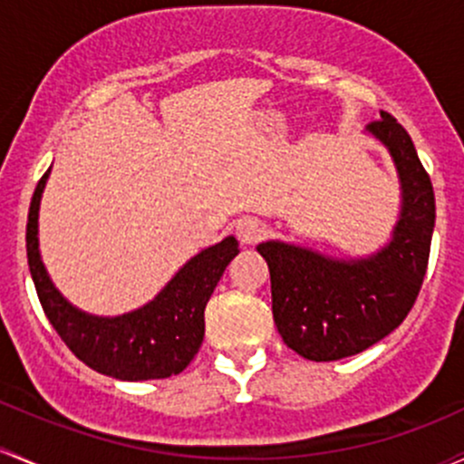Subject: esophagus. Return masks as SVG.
<instances>
[{
  "label": "esophagus",
  "instance_id": "1",
  "mask_svg": "<svg viewBox=\"0 0 464 464\" xmlns=\"http://www.w3.org/2000/svg\"><path fill=\"white\" fill-rule=\"evenodd\" d=\"M264 224L259 220H253V218H244L236 224V236L242 244H256L264 237Z\"/></svg>",
  "mask_w": 464,
  "mask_h": 464
}]
</instances>
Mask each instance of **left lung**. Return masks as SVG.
Here are the masks:
<instances>
[{"instance_id":"1","label":"left lung","mask_w":464,"mask_h":464,"mask_svg":"<svg viewBox=\"0 0 464 464\" xmlns=\"http://www.w3.org/2000/svg\"><path fill=\"white\" fill-rule=\"evenodd\" d=\"M368 131L388 147L399 171L403 202L392 240L361 259L277 240L257 246L271 271L275 325L284 343L310 361H339L388 337L414 306L427 271L436 222L430 174L388 111Z\"/></svg>"}]
</instances>
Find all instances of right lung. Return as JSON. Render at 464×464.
<instances>
[{"label":"right lung","mask_w":464,"mask_h":464,"mask_svg":"<svg viewBox=\"0 0 464 464\" xmlns=\"http://www.w3.org/2000/svg\"><path fill=\"white\" fill-rule=\"evenodd\" d=\"M50 169L33 193L25 227L28 266L39 302L72 353L101 374L121 381L167 379L191 363L205 339V308L224 268L240 253L233 236L191 257L150 304L121 317H96L74 308L54 288L39 256V202Z\"/></svg>","instance_id":"right-lung-1"}]
</instances>
